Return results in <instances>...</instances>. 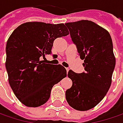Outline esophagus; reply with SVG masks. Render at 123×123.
<instances>
[{
	"mask_svg": "<svg viewBox=\"0 0 123 123\" xmlns=\"http://www.w3.org/2000/svg\"><path fill=\"white\" fill-rule=\"evenodd\" d=\"M66 70H67V72H69V68H66Z\"/></svg>",
	"mask_w": 123,
	"mask_h": 123,
	"instance_id": "obj_1",
	"label": "esophagus"
}]
</instances>
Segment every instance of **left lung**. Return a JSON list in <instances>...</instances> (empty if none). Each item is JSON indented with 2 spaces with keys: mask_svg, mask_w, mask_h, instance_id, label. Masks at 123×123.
<instances>
[{
  "mask_svg": "<svg viewBox=\"0 0 123 123\" xmlns=\"http://www.w3.org/2000/svg\"><path fill=\"white\" fill-rule=\"evenodd\" d=\"M73 43L84 60L85 72L69 70L72 86L65 92L68 104L79 111L94 107L103 99L111 84L116 65L113 43L109 32L87 20L67 23Z\"/></svg>",
  "mask_w": 123,
  "mask_h": 123,
  "instance_id": "8db88e82",
  "label": "left lung"
}]
</instances>
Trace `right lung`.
Instances as JSON below:
<instances>
[{
  "instance_id": "right-lung-1",
  "label": "right lung",
  "mask_w": 123,
  "mask_h": 123,
  "mask_svg": "<svg viewBox=\"0 0 123 123\" xmlns=\"http://www.w3.org/2000/svg\"><path fill=\"white\" fill-rule=\"evenodd\" d=\"M69 34L63 23L28 22L20 25L7 42L5 67L9 83L16 98L30 107L45 104L53 86L66 77L61 65L44 63L54 40Z\"/></svg>"
}]
</instances>
